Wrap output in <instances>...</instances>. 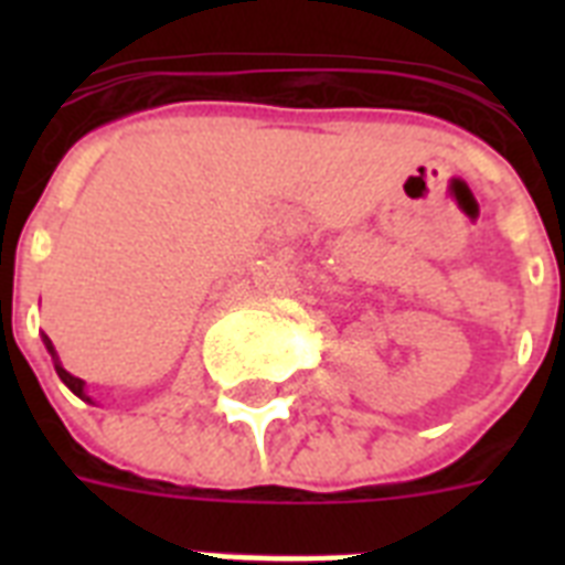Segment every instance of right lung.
<instances>
[{"instance_id": "1", "label": "right lung", "mask_w": 565, "mask_h": 565, "mask_svg": "<svg viewBox=\"0 0 565 565\" xmlns=\"http://www.w3.org/2000/svg\"><path fill=\"white\" fill-rule=\"evenodd\" d=\"M43 343H46L49 354H52V361H55V372H57V377H61V381H64V384L70 386V390H73L75 395H78V398H84V402H90V395L84 393V381H82V377L70 375V372H66L64 366H61V361H57V354H55V345H52V340H49L46 334H43Z\"/></svg>"}]
</instances>
